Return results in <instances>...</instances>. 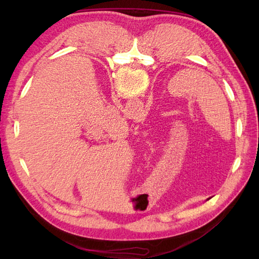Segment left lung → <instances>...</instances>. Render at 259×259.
Returning a JSON list of instances; mask_svg holds the SVG:
<instances>
[{
    "label": "left lung",
    "instance_id": "left-lung-1",
    "mask_svg": "<svg viewBox=\"0 0 259 259\" xmlns=\"http://www.w3.org/2000/svg\"><path fill=\"white\" fill-rule=\"evenodd\" d=\"M210 198H211V197H209V198H207V200H209V199H210Z\"/></svg>",
    "mask_w": 259,
    "mask_h": 259
}]
</instances>
